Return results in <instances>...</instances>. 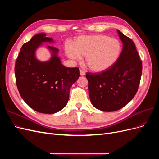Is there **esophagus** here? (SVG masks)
Wrapping results in <instances>:
<instances>
[{
  "label": "esophagus",
  "mask_w": 159,
  "mask_h": 159,
  "mask_svg": "<svg viewBox=\"0 0 159 159\" xmlns=\"http://www.w3.org/2000/svg\"><path fill=\"white\" fill-rule=\"evenodd\" d=\"M80 75H85V71H84V70H80Z\"/></svg>",
  "instance_id": "34e87169"
}]
</instances>
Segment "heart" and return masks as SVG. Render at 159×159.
<instances>
[{"instance_id": "heart-1", "label": "heart", "mask_w": 159, "mask_h": 159, "mask_svg": "<svg viewBox=\"0 0 159 159\" xmlns=\"http://www.w3.org/2000/svg\"><path fill=\"white\" fill-rule=\"evenodd\" d=\"M67 56L73 61H80L85 56L89 68L94 72H102L111 68L119 58L121 44L115 38L106 35L81 36L73 44L66 43Z\"/></svg>"}]
</instances>
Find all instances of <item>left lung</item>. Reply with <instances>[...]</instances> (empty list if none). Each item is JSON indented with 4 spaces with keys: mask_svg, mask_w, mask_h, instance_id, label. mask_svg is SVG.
Returning <instances> with one entry per match:
<instances>
[{
    "mask_svg": "<svg viewBox=\"0 0 159 159\" xmlns=\"http://www.w3.org/2000/svg\"><path fill=\"white\" fill-rule=\"evenodd\" d=\"M123 50L115 63L98 74L88 72L90 101L102 111H115L123 107L137 92L142 74V62L134 43L117 30Z\"/></svg>",
    "mask_w": 159,
    "mask_h": 159,
    "instance_id": "1",
    "label": "left lung"
}]
</instances>
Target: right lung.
I'll return each instance as SVG.
<instances>
[{
	"instance_id": "right-lung-1",
	"label": "right lung",
	"mask_w": 159,
	"mask_h": 159,
	"mask_svg": "<svg viewBox=\"0 0 159 159\" xmlns=\"http://www.w3.org/2000/svg\"><path fill=\"white\" fill-rule=\"evenodd\" d=\"M40 33L24 44L16 59L14 72L16 83L23 100L36 111L52 114L68 103L70 89L80 78L78 68H68L57 56L59 50L48 46L51 57L41 61L36 51L44 42L53 43L52 38Z\"/></svg>"
}]
</instances>
